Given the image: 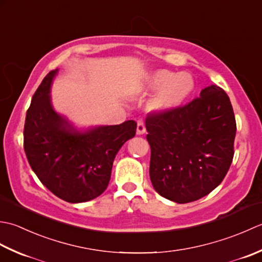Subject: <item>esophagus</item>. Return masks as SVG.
<instances>
[{"label": "esophagus", "mask_w": 262, "mask_h": 262, "mask_svg": "<svg viewBox=\"0 0 262 262\" xmlns=\"http://www.w3.org/2000/svg\"><path fill=\"white\" fill-rule=\"evenodd\" d=\"M145 132H146V126H145V124H143V122L138 121V123H137V135L141 136Z\"/></svg>", "instance_id": "obj_1"}]
</instances>
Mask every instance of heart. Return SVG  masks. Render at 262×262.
<instances>
[{"label": "heart", "instance_id": "b5f03b06", "mask_svg": "<svg viewBox=\"0 0 262 262\" xmlns=\"http://www.w3.org/2000/svg\"><path fill=\"white\" fill-rule=\"evenodd\" d=\"M158 90L149 104L156 113H166L182 106L194 90V79L189 72H179L158 69L147 74L138 92Z\"/></svg>", "mask_w": 262, "mask_h": 262}]
</instances>
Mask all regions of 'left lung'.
Here are the masks:
<instances>
[{"label": "left lung", "mask_w": 262, "mask_h": 262, "mask_svg": "<svg viewBox=\"0 0 262 262\" xmlns=\"http://www.w3.org/2000/svg\"><path fill=\"white\" fill-rule=\"evenodd\" d=\"M154 189L176 204L209 194L222 183L234 156L236 122L231 100L211 84L183 107L146 119Z\"/></svg>", "instance_id": "left-lung-1"}]
</instances>
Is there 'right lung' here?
<instances>
[{"label":"right lung","instance_id":"add662e5","mask_svg":"<svg viewBox=\"0 0 262 262\" xmlns=\"http://www.w3.org/2000/svg\"><path fill=\"white\" fill-rule=\"evenodd\" d=\"M58 69L51 71L27 111L24 148L40 182L58 198L79 204L97 198L107 188L114 158L136 136L137 123L78 127L54 110L51 87Z\"/></svg>","mask_w":262,"mask_h":262}]
</instances>
